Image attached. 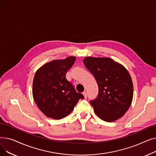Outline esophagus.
I'll use <instances>...</instances> for the list:
<instances>
[{"mask_svg": "<svg viewBox=\"0 0 156 156\" xmlns=\"http://www.w3.org/2000/svg\"><path fill=\"white\" fill-rule=\"evenodd\" d=\"M83 96H84V97H85V98H87V92L86 91L83 92Z\"/></svg>", "mask_w": 156, "mask_h": 156, "instance_id": "esophagus-1", "label": "esophagus"}]
</instances>
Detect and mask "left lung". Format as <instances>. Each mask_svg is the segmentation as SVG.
<instances>
[{
  "mask_svg": "<svg viewBox=\"0 0 156 156\" xmlns=\"http://www.w3.org/2000/svg\"><path fill=\"white\" fill-rule=\"evenodd\" d=\"M83 63L99 87L97 97L90 102L97 116L112 122L124 116L133 96L132 80L127 69L109 57H86Z\"/></svg>",
  "mask_w": 156,
  "mask_h": 156,
  "instance_id": "8db88e82",
  "label": "left lung"
}]
</instances>
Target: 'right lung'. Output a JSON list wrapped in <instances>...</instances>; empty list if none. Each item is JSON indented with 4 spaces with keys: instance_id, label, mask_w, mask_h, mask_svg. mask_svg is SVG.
Segmentation results:
<instances>
[{
    "instance_id": "obj_1",
    "label": "right lung",
    "mask_w": 156,
    "mask_h": 156,
    "mask_svg": "<svg viewBox=\"0 0 156 156\" xmlns=\"http://www.w3.org/2000/svg\"><path fill=\"white\" fill-rule=\"evenodd\" d=\"M75 60V56L53 60L44 64L35 73L33 97L39 109L48 118L59 119L67 116L78 101L84 98L66 78Z\"/></svg>"
}]
</instances>
